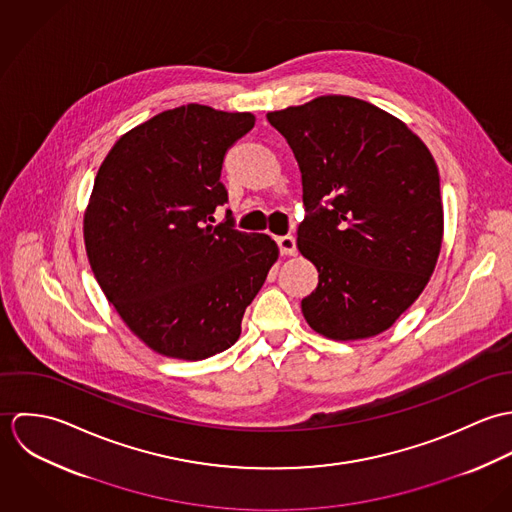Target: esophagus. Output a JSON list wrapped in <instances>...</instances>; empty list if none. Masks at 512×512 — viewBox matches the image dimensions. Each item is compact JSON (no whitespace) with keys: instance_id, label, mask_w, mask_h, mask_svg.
<instances>
[{"instance_id":"34e87169","label":"esophagus","mask_w":512,"mask_h":512,"mask_svg":"<svg viewBox=\"0 0 512 512\" xmlns=\"http://www.w3.org/2000/svg\"><path fill=\"white\" fill-rule=\"evenodd\" d=\"M278 246H280V252H282V256H293L295 252H297V248H295V238L293 236H280L278 238Z\"/></svg>"}]
</instances>
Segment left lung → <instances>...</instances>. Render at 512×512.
I'll list each match as a JSON object with an SVG mask.
<instances>
[{
    "instance_id": "left-lung-1",
    "label": "left lung",
    "mask_w": 512,
    "mask_h": 512,
    "mask_svg": "<svg viewBox=\"0 0 512 512\" xmlns=\"http://www.w3.org/2000/svg\"><path fill=\"white\" fill-rule=\"evenodd\" d=\"M266 118L301 171L309 215L297 248L319 272L315 292L301 299L305 321L333 341L390 329L438 264L434 155L402 120L353 96H319Z\"/></svg>"
}]
</instances>
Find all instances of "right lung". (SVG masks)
Wrapping results in <instances>:
<instances>
[{
	"mask_svg": "<svg viewBox=\"0 0 512 512\" xmlns=\"http://www.w3.org/2000/svg\"><path fill=\"white\" fill-rule=\"evenodd\" d=\"M250 112L165 110L126 132L102 161L84 211L94 278L128 329L169 359L203 361L240 337L246 307L278 260L268 234L215 222L228 195L226 149Z\"/></svg>",
	"mask_w": 512,
	"mask_h": 512,
	"instance_id": "add662e5",
	"label": "right lung"
}]
</instances>
